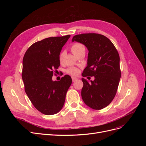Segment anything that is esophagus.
Wrapping results in <instances>:
<instances>
[{
  "mask_svg": "<svg viewBox=\"0 0 146 146\" xmlns=\"http://www.w3.org/2000/svg\"><path fill=\"white\" fill-rule=\"evenodd\" d=\"M77 78H76V77H72V82H76L77 80Z\"/></svg>",
  "mask_w": 146,
  "mask_h": 146,
  "instance_id": "1",
  "label": "esophagus"
}]
</instances>
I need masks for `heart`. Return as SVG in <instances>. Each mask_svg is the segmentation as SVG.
I'll return each mask as SVG.
<instances>
[{
	"mask_svg": "<svg viewBox=\"0 0 146 146\" xmlns=\"http://www.w3.org/2000/svg\"><path fill=\"white\" fill-rule=\"evenodd\" d=\"M85 50V46H84L82 44L80 43V42H76L73 44L71 46V50L73 52V54H75L76 55H77L79 52H81L82 50ZM63 57H64V53L63 52H61L60 56H59V60L60 61H62L63 59ZM66 72L70 76H77L80 72V70L79 69L77 68H74V67H70L67 70H66Z\"/></svg>",
	"mask_w": 146,
	"mask_h": 146,
	"instance_id": "heart-1",
	"label": "heart"
}]
</instances>
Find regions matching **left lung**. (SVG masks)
Segmentation results:
<instances>
[{
    "mask_svg": "<svg viewBox=\"0 0 146 146\" xmlns=\"http://www.w3.org/2000/svg\"><path fill=\"white\" fill-rule=\"evenodd\" d=\"M72 41L83 44L89 50L88 65L82 76H94V80L90 82L82 78V99L92 109H103L115 97L120 81L121 72L118 52L108 38L98 33L77 35Z\"/></svg>",
    "mask_w": 146,
    "mask_h": 146,
    "instance_id": "obj_1",
    "label": "left lung"
}]
</instances>
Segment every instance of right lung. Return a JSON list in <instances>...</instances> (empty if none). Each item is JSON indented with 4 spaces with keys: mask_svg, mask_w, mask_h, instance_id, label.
Returning <instances> with one entry per match:
<instances>
[{
    "mask_svg": "<svg viewBox=\"0 0 146 146\" xmlns=\"http://www.w3.org/2000/svg\"><path fill=\"white\" fill-rule=\"evenodd\" d=\"M70 36L50 37L35 42L24 56L22 78L25 91L36 109L46 115L56 114L63 108L72 83L68 75L60 81L52 80L60 66L61 48Z\"/></svg>",
    "mask_w": 146,
    "mask_h": 146,
    "instance_id": "1",
    "label": "right lung"
}]
</instances>
